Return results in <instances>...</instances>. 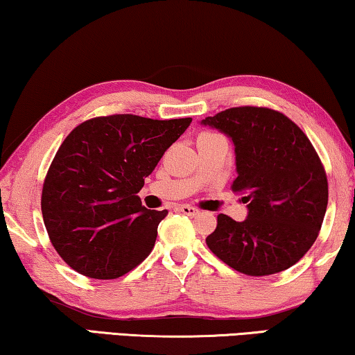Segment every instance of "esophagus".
Listing matches in <instances>:
<instances>
[{"instance_id":"34e87169","label":"esophagus","mask_w":355,"mask_h":355,"mask_svg":"<svg viewBox=\"0 0 355 355\" xmlns=\"http://www.w3.org/2000/svg\"><path fill=\"white\" fill-rule=\"evenodd\" d=\"M178 210L182 211V214H184V215H189V216H194V215H198V214H199V210H198V209L193 207V205H188V204L178 205Z\"/></svg>"}]
</instances>
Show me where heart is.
I'll list each match as a JSON object with an SVG mask.
<instances>
[{"instance_id": "heart-1", "label": "heart", "mask_w": 355, "mask_h": 355, "mask_svg": "<svg viewBox=\"0 0 355 355\" xmlns=\"http://www.w3.org/2000/svg\"><path fill=\"white\" fill-rule=\"evenodd\" d=\"M211 135H215V134H210V132H204V134L199 135V139H204V137H211Z\"/></svg>"}]
</instances>
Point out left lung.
<instances>
[{
    "label": "left lung",
    "instance_id": "1",
    "mask_svg": "<svg viewBox=\"0 0 355 355\" xmlns=\"http://www.w3.org/2000/svg\"><path fill=\"white\" fill-rule=\"evenodd\" d=\"M200 124L234 144L244 194V221L220 214L207 245L221 261L247 276H269L293 266L319 236L329 204L327 173L313 144L292 119L264 107H237Z\"/></svg>",
    "mask_w": 355,
    "mask_h": 355
}]
</instances>
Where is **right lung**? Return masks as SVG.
Returning a JSON list of instances; mask_svg holds the SVG:
<instances>
[{
    "instance_id": "right-lung-1",
    "label": "right lung",
    "mask_w": 355,
    "mask_h": 355,
    "mask_svg": "<svg viewBox=\"0 0 355 355\" xmlns=\"http://www.w3.org/2000/svg\"><path fill=\"white\" fill-rule=\"evenodd\" d=\"M191 121L111 114L68 134L41 196L47 234L68 266L118 279L150 255L167 210H148L137 193Z\"/></svg>"
}]
</instances>
